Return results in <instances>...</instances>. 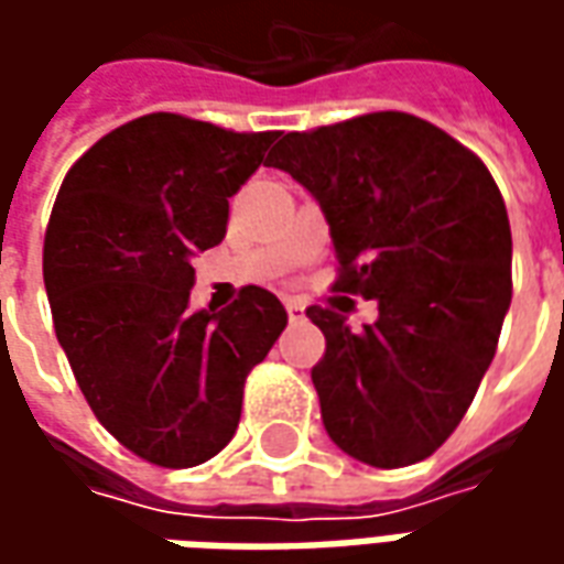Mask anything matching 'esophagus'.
I'll list each match as a JSON object with an SVG mask.
<instances>
[{"label": "esophagus", "instance_id": "obj_1", "mask_svg": "<svg viewBox=\"0 0 564 564\" xmlns=\"http://www.w3.org/2000/svg\"><path fill=\"white\" fill-rule=\"evenodd\" d=\"M286 317H290V323L305 319V305H302L299 299H286Z\"/></svg>", "mask_w": 564, "mask_h": 564}]
</instances>
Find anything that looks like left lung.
I'll return each mask as SVG.
<instances>
[{"mask_svg":"<svg viewBox=\"0 0 564 564\" xmlns=\"http://www.w3.org/2000/svg\"><path fill=\"white\" fill-rule=\"evenodd\" d=\"M265 165L319 202L335 290L378 302L362 332L307 307L326 335L311 371L326 432L375 468L432 456L474 402L510 307V223L492 174L402 111L286 132Z\"/></svg>","mask_w":564,"mask_h":564,"instance_id":"obj_1","label":"left lung"}]
</instances>
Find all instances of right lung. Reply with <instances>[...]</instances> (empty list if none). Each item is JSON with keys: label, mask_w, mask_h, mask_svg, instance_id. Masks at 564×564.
<instances>
[{"label": "right lung", "mask_w": 564, "mask_h": 564, "mask_svg": "<svg viewBox=\"0 0 564 564\" xmlns=\"http://www.w3.org/2000/svg\"><path fill=\"white\" fill-rule=\"evenodd\" d=\"M274 139L144 115L96 141L54 202L44 290L56 341L96 420L162 468L202 465L232 441L247 375L286 326L262 286L189 311V259L220 245L229 198Z\"/></svg>", "instance_id": "1"}]
</instances>
